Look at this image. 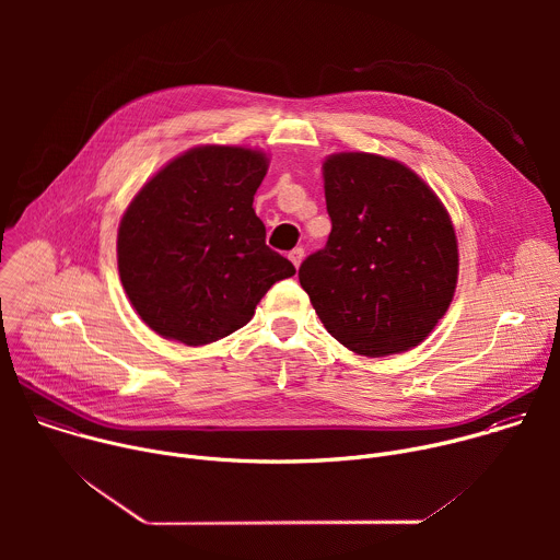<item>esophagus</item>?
I'll return each mask as SVG.
<instances>
[{
	"label": "esophagus",
	"instance_id": "esophagus-1",
	"mask_svg": "<svg viewBox=\"0 0 560 560\" xmlns=\"http://www.w3.org/2000/svg\"><path fill=\"white\" fill-rule=\"evenodd\" d=\"M288 259L294 264V268H299V266H301V261H303V248H294V250H290V253H288Z\"/></svg>",
	"mask_w": 560,
	"mask_h": 560
}]
</instances>
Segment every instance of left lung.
<instances>
[{
    "label": "left lung",
    "mask_w": 560,
    "mask_h": 560,
    "mask_svg": "<svg viewBox=\"0 0 560 560\" xmlns=\"http://www.w3.org/2000/svg\"><path fill=\"white\" fill-rule=\"evenodd\" d=\"M324 179L332 232L299 268L318 318L357 354L419 346L456 288V234L443 203L410 168L378 154H332Z\"/></svg>",
    "instance_id": "left-lung-1"
}]
</instances>
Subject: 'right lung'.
<instances>
[{"label":"right lung","instance_id":"right-lung-1","mask_svg":"<svg viewBox=\"0 0 560 560\" xmlns=\"http://www.w3.org/2000/svg\"><path fill=\"white\" fill-rule=\"evenodd\" d=\"M264 152L199 145L159 171L128 206L117 236L124 290L156 335L206 346L244 328L294 266L266 246L253 201Z\"/></svg>","mask_w":560,"mask_h":560}]
</instances>
